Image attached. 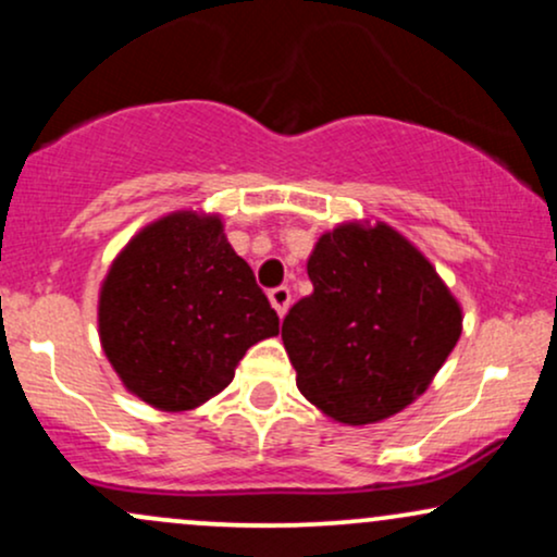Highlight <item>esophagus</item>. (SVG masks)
<instances>
[{
	"label": "esophagus",
	"mask_w": 557,
	"mask_h": 557,
	"mask_svg": "<svg viewBox=\"0 0 557 557\" xmlns=\"http://www.w3.org/2000/svg\"><path fill=\"white\" fill-rule=\"evenodd\" d=\"M270 300H272L274 311H277L280 317H285L287 309H290V290H287L285 285L272 287V290H270Z\"/></svg>",
	"instance_id": "esophagus-1"
}]
</instances>
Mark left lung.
<instances>
[{
    "label": "left lung",
    "mask_w": 557,
    "mask_h": 557,
    "mask_svg": "<svg viewBox=\"0 0 557 557\" xmlns=\"http://www.w3.org/2000/svg\"><path fill=\"white\" fill-rule=\"evenodd\" d=\"M314 293L283 322L296 385L343 426L385 421L426 393L463 309L406 235L382 220L324 230L306 261Z\"/></svg>",
    "instance_id": "8db88e82"
}]
</instances>
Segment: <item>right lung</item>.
Here are the masks:
<instances>
[{"mask_svg": "<svg viewBox=\"0 0 557 557\" xmlns=\"http://www.w3.org/2000/svg\"><path fill=\"white\" fill-rule=\"evenodd\" d=\"M99 341L123 387L157 411H190L233 382L280 319L230 246L222 214L175 209L133 235L99 287Z\"/></svg>", "mask_w": 557, "mask_h": 557, "instance_id": "obj_1", "label": "right lung"}]
</instances>
